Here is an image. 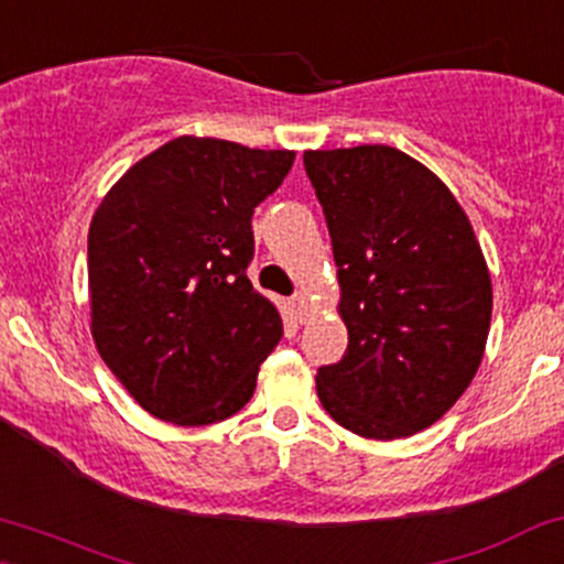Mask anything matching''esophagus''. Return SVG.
<instances>
[{
	"mask_svg": "<svg viewBox=\"0 0 564 564\" xmlns=\"http://www.w3.org/2000/svg\"><path fill=\"white\" fill-rule=\"evenodd\" d=\"M292 305L300 311V321H307V294L305 292H296L292 296Z\"/></svg>",
	"mask_w": 564,
	"mask_h": 564,
	"instance_id": "34e87169",
	"label": "esophagus"
}]
</instances>
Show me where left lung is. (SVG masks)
<instances>
[{
	"label": "left lung",
	"mask_w": 564,
	"mask_h": 564,
	"mask_svg": "<svg viewBox=\"0 0 564 564\" xmlns=\"http://www.w3.org/2000/svg\"><path fill=\"white\" fill-rule=\"evenodd\" d=\"M324 206L348 326L343 361L315 375L343 429L391 442L425 431L471 386L492 281L447 184L386 144L305 152Z\"/></svg>",
	"instance_id": "1"
}]
</instances>
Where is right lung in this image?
<instances>
[{
  "label": "right lung",
  "mask_w": 564,
  "mask_h": 564,
  "mask_svg": "<svg viewBox=\"0 0 564 564\" xmlns=\"http://www.w3.org/2000/svg\"><path fill=\"white\" fill-rule=\"evenodd\" d=\"M292 163L289 150L178 135L122 173L93 214V339L154 417L212 425L249 404L283 337L246 275L251 216Z\"/></svg>",
  "instance_id": "obj_1"
}]
</instances>
